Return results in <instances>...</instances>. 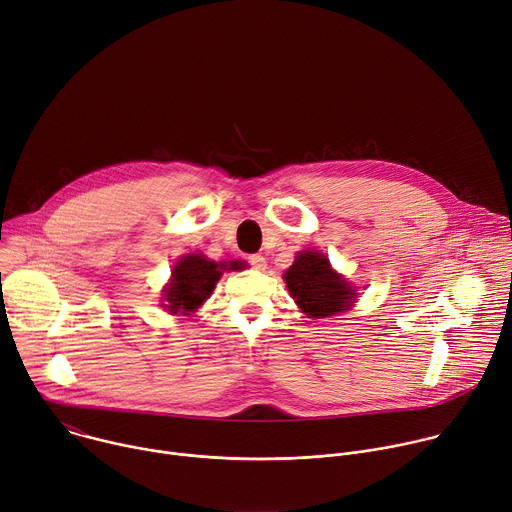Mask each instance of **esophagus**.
Masks as SVG:
<instances>
[{"label": "esophagus", "mask_w": 512, "mask_h": 512, "mask_svg": "<svg viewBox=\"0 0 512 512\" xmlns=\"http://www.w3.org/2000/svg\"><path fill=\"white\" fill-rule=\"evenodd\" d=\"M249 263H251V267L257 269V271H263V269L267 267V261H265L263 255H251V257H249Z\"/></svg>", "instance_id": "obj_1"}]
</instances>
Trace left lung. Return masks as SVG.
<instances>
[{"label":"left lung","instance_id":"left-lung-1","mask_svg":"<svg viewBox=\"0 0 512 512\" xmlns=\"http://www.w3.org/2000/svg\"><path fill=\"white\" fill-rule=\"evenodd\" d=\"M291 298L308 318H330L354 306L356 289L318 251H300L283 273Z\"/></svg>","mask_w":512,"mask_h":512}]
</instances>
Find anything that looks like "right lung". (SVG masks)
I'll return each mask as SVG.
<instances>
[{
	"label": "right lung",
	"instance_id": "1",
	"mask_svg": "<svg viewBox=\"0 0 512 512\" xmlns=\"http://www.w3.org/2000/svg\"><path fill=\"white\" fill-rule=\"evenodd\" d=\"M245 261H210L200 253L184 255L172 269V279L164 287L162 304L170 314L190 316L196 312L212 294L216 281L221 279L223 271H241Z\"/></svg>",
	"mask_w": 512,
	"mask_h": 512
}]
</instances>
